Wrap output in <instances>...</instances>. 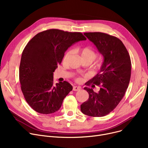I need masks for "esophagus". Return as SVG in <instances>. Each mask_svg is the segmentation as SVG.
Returning a JSON list of instances; mask_svg holds the SVG:
<instances>
[{"label": "esophagus", "instance_id": "1", "mask_svg": "<svg viewBox=\"0 0 148 148\" xmlns=\"http://www.w3.org/2000/svg\"><path fill=\"white\" fill-rule=\"evenodd\" d=\"M80 89H81V88L79 87V86H73V90L74 91H78V90H80Z\"/></svg>", "mask_w": 148, "mask_h": 148}]
</instances>
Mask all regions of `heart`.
<instances>
[{"label": "heart", "instance_id": "heart-1", "mask_svg": "<svg viewBox=\"0 0 148 148\" xmlns=\"http://www.w3.org/2000/svg\"><path fill=\"white\" fill-rule=\"evenodd\" d=\"M79 53L80 54V56L82 59H89L92 61L94 60L97 57V53L90 47H82L79 49ZM72 53L71 50H68L64 56L63 62H66L70 55Z\"/></svg>", "mask_w": 148, "mask_h": 148}]
</instances>
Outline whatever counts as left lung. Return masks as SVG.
Returning a JSON list of instances; mask_svg holds the SVG:
<instances>
[{"label":"left lung","mask_w":148,"mask_h":148,"mask_svg":"<svg viewBox=\"0 0 148 148\" xmlns=\"http://www.w3.org/2000/svg\"><path fill=\"white\" fill-rule=\"evenodd\" d=\"M104 58L99 73L90 83L100 86L98 92L85 87L89 99L80 106L82 112L93 117L104 116L113 111L125 94L131 77L129 53L119 38L102 32L84 33ZM94 86V85H92Z\"/></svg>","instance_id":"left-lung-1"}]
</instances>
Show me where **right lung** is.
I'll list each match as a JSON object with an SVG mask.
<instances>
[{"label": "right lung", "instance_id": "right-lung-1", "mask_svg": "<svg viewBox=\"0 0 148 148\" xmlns=\"http://www.w3.org/2000/svg\"><path fill=\"white\" fill-rule=\"evenodd\" d=\"M86 40L80 32L53 29L38 33L26 45L19 79L23 95L35 111L50 114L59 110L73 86L66 81L54 84L53 73L69 47Z\"/></svg>", "mask_w": 148, "mask_h": 148}]
</instances>
